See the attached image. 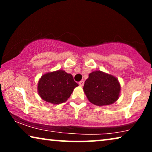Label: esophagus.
<instances>
[{
  "label": "esophagus",
  "mask_w": 152,
  "mask_h": 152,
  "mask_svg": "<svg viewBox=\"0 0 152 152\" xmlns=\"http://www.w3.org/2000/svg\"><path fill=\"white\" fill-rule=\"evenodd\" d=\"M84 81H80V82H79V85H80V86H84Z\"/></svg>",
  "instance_id": "34e87169"
}]
</instances>
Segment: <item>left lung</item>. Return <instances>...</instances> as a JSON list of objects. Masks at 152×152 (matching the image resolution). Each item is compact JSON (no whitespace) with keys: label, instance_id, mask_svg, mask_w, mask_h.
<instances>
[{"label":"left lung","instance_id":"8db88e82","mask_svg":"<svg viewBox=\"0 0 152 152\" xmlns=\"http://www.w3.org/2000/svg\"><path fill=\"white\" fill-rule=\"evenodd\" d=\"M83 90L91 103L102 107L112 104L118 100L121 86L118 78L113 75L95 70L88 75Z\"/></svg>","mask_w":152,"mask_h":152}]
</instances>
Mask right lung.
Masks as SVG:
<instances>
[{
  "label": "right lung",
  "instance_id": "1",
  "mask_svg": "<svg viewBox=\"0 0 152 152\" xmlns=\"http://www.w3.org/2000/svg\"><path fill=\"white\" fill-rule=\"evenodd\" d=\"M71 74L64 70L48 72L38 81L37 92L43 100L53 104L65 102L78 86Z\"/></svg>",
  "mask_w": 152,
  "mask_h": 152
}]
</instances>
